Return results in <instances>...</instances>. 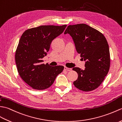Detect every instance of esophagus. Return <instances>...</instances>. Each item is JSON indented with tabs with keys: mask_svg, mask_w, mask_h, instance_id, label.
<instances>
[{
	"mask_svg": "<svg viewBox=\"0 0 122 122\" xmlns=\"http://www.w3.org/2000/svg\"><path fill=\"white\" fill-rule=\"evenodd\" d=\"M71 70V68H68V67H64V70H66V71H70V70Z\"/></svg>",
	"mask_w": 122,
	"mask_h": 122,
	"instance_id": "34e87169",
	"label": "esophagus"
}]
</instances>
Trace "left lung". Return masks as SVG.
<instances>
[{"mask_svg": "<svg viewBox=\"0 0 122 122\" xmlns=\"http://www.w3.org/2000/svg\"><path fill=\"white\" fill-rule=\"evenodd\" d=\"M67 33L72 37L77 52L86 61L85 70L72 68L78 75L74 86L83 91L95 90L110 69V54L107 39L97 30L83 23L68 25L64 33Z\"/></svg>", "mask_w": 122, "mask_h": 122, "instance_id": "obj_1", "label": "left lung"}]
</instances>
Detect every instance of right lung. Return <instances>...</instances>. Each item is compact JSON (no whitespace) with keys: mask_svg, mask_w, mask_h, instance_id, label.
I'll list each match as a JSON object with an SVG mask.
<instances>
[{"mask_svg":"<svg viewBox=\"0 0 122 122\" xmlns=\"http://www.w3.org/2000/svg\"><path fill=\"white\" fill-rule=\"evenodd\" d=\"M66 26L41 25L26 30L21 36L15 51V63L20 77L33 89L41 90L50 87L64 70L63 66L43 64L42 58L49 51L52 41Z\"/></svg>","mask_w":122,"mask_h":122,"instance_id":"obj_1","label":"right lung"}]
</instances>
